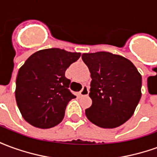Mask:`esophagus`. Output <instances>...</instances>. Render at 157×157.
Wrapping results in <instances>:
<instances>
[{
    "label": "esophagus",
    "mask_w": 157,
    "mask_h": 157,
    "mask_svg": "<svg viewBox=\"0 0 157 157\" xmlns=\"http://www.w3.org/2000/svg\"><path fill=\"white\" fill-rule=\"evenodd\" d=\"M89 93V88L86 86H84L83 88L79 92V94L80 96H87Z\"/></svg>",
    "instance_id": "obj_1"
}]
</instances>
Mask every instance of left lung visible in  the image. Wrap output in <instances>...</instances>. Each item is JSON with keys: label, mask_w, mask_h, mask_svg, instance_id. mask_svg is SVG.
Instances as JSON below:
<instances>
[{"label": "left lung", "mask_w": 157, "mask_h": 157, "mask_svg": "<svg viewBox=\"0 0 157 157\" xmlns=\"http://www.w3.org/2000/svg\"><path fill=\"white\" fill-rule=\"evenodd\" d=\"M92 82V106L86 115L101 128H113L128 121L141 98L142 78L129 59L109 52L84 53Z\"/></svg>", "instance_id": "8db88e82"}]
</instances>
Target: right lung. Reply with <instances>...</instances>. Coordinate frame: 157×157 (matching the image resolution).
Listing matches in <instances>:
<instances>
[{"label":"right lung","instance_id":"add662e5","mask_svg":"<svg viewBox=\"0 0 157 157\" xmlns=\"http://www.w3.org/2000/svg\"><path fill=\"white\" fill-rule=\"evenodd\" d=\"M81 57L58 48L35 52L19 69L15 97L22 118L36 128L59 124L68 102L76 97L68 89L71 81L65 72Z\"/></svg>","mask_w":157,"mask_h":157}]
</instances>
